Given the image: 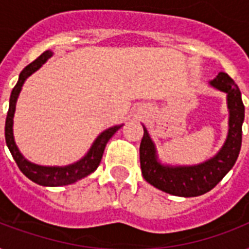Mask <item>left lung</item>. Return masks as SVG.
Wrapping results in <instances>:
<instances>
[{"label":"left lung","instance_id":"obj_1","mask_svg":"<svg viewBox=\"0 0 249 249\" xmlns=\"http://www.w3.org/2000/svg\"><path fill=\"white\" fill-rule=\"evenodd\" d=\"M209 85L228 95L229 132L224 146L216 155L196 165H163L158 160L155 143L143 126V138L140 146L142 176L156 189L176 196H199L208 193L228 174L235 164L242 146V125L244 105L242 94L234 80L220 72Z\"/></svg>","mask_w":249,"mask_h":249}]
</instances>
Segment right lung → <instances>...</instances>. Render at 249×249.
I'll use <instances>...</instances> for the list:
<instances>
[{"label": "right lung", "instance_id": "obj_1", "mask_svg": "<svg viewBox=\"0 0 249 249\" xmlns=\"http://www.w3.org/2000/svg\"><path fill=\"white\" fill-rule=\"evenodd\" d=\"M52 55L53 53L50 50L42 53L36 60H33L32 63L28 64L20 72L17 85L14 86L11 95H10L9 111H7L5 124V140L6 144H7V147H9L10 152H11V155H13L14 160H15V163H17V165L19 166V169L21 170V173L24 174L25 177H28L31 181H33L37 185L52 186V187H54V186L71 185L73 182L79 181L81 178L89 176L90 173H93L94 170L98 168L99 163H101L107 142L123 125H115L112 128H108L105 132H102L97 137V140L94 141V143L91 144V147H90V150L83 159L76 161L75 164H71V165L42 166L31 163V161L25 159L24 156L20 154V151L18 150L13 134V119L14 113H15L17 99L19 97L21 86H23L25 80L28 79L33 72H36Z\"/></svg>", "mask_w": 249, "mask_h": 249}]
</instances>
